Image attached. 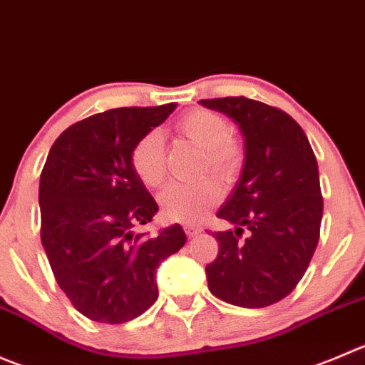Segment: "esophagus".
<instances>
[{"instance_id": "obj_1", "label": "esophagus", "mask_w": 365, "mask_h": 365, "mask_svg": "<svg viewBox=\"0 0 365 365\" xmlns=\"http://www.w3.org/2000/svg\"><path fill=\"white\" fill-rule=\"evenodd\" d=\"M183 230H185V233H187V235H189V237L197 235V233L201 232L200 226H196V225H185V226H183Z\"/></svg>"}]
</instances>
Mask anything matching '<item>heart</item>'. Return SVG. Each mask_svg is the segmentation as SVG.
I'll return each instance as SVG.
<instances>
[{"instance_id":"heart-1","label":"heart","mask_w":365,"mask_h":365,"mask_svg":"<svg viewBox=\"0 0 365 365\" xmlns=\"http://www.w3.org/2000/svg\"><path fill=\"white\" fill-rule=\"evenodd\" d=\"M176 128L183 137L205 150V168L212 169L219 178L232 182L239 176L244 164V148L237 137L230 135V125L222 115L207 108H194L178 119ZM132 168L148 187H160L168 176L164 135L160 130H150L135 143L132 150ZM222 196L221 185L214 178L196 183L173 182L160 194L164 214L180 221H196L205 210L217 203Z\"/></svg>"}]
</instances>
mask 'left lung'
Listing matches in <instances>:
<instances>
[{
    "label": "left lung",
    "instance_id": "obj_1",
    "mask_svg": "<svg viewBox=\"0 0 365 365\" xmlns=\"http://www.w3.org/2000/svg\"><path fill=\"white\" fill-rule=\"evenodd\" d=\"M226 114L244 137V168L217 217L235 232H214L219 253L207 265L215 298L264 309L294 291L319 242L323 196L316 155L302 126L277 107L244 96L201 100ZM250 230L242 241V226Z\"/></svg>",
    "mask_w": 365,
    "mask_h": 365
}]
</instances>
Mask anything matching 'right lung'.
<instances>
[{
    "instance_id": "add662e5",
    "label": "right lung",
    "mask_w": 365,
    "mask_h": 365,
    "mask_svg": "<svg viewBox=\"0 0 365 365\" xmlns=\"http://www.w3.org/2000/svg\"><path fill=\"white\" fill-rule=\"evenodd\" d=\"M176 103L123 107L63 130L38 183L41 240L74 309L96 323L121 324L158 298V264L185 244L180 225L137 232L158 212L132 168L137 140L162 125Z\"/></svg>"
}]
</instances>
